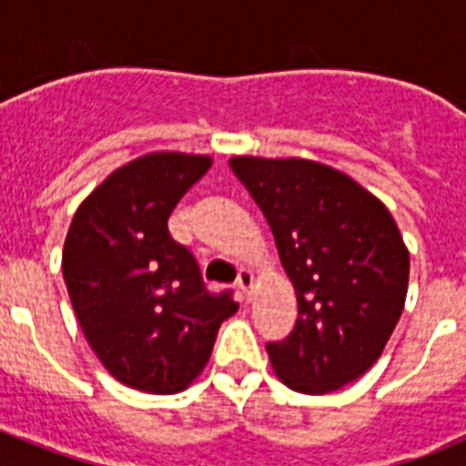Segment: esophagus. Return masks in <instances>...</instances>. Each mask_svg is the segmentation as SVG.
Returning a JSON list of instances; mask_svg holds the SVG:
<instances>
[{"mask_svg": "<svg viewBox=\"0 0 466 466\" xmlns=\"http://www.w3.org/2000/svg\"><path fill=\"white\" fill-rule=\"evenodd\" d=\"M238 289L242 291V294L247 296V299H249V291H252V287H254V275L249 273V270H238Z\"/></svg>", "mask_w": 466, "mask_h": 466, "instance_id": "1", "label": "esophagus"}]
</instances>
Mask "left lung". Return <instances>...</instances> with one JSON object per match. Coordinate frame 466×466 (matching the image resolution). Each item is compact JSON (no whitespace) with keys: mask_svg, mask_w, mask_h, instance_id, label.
<instances>
[{"mask_svg":"<svg viewBox=\"0 0 466 466\" xmlns=\"http://www.w3.org/2000/svg\"><path fill=\"white\" fill-rule=\"evenodd\" d=\"M273 230L299 300L284 340L268 343L287 387L327 394L364 376L392 336L409 289V249L373 193L303 158H230Z\"/></svg>","mask_w":466,"mask_h":466,"instance_id":"1","label":"left lung"}]
</instances>
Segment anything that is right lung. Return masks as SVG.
Masks as SVG:
<instances>
[{"label": "right lung", "mask_w": 466, "mask_h": 466, "mask_svg": "<svg viewBox=\"0 0 466 466\" xmlns=\"http://www.w3.org/2000/svg\"><path fill=\"white\" fill-rule=\"evenodd\" d=\"M209 156L149 154L111 172L74 214L63 275L97 360L123 385L175 394L212 355L233 291L212 294L198 261L167 230Z\"/></svg>", "instance_id": "right-lung-1"}]
</instances>
